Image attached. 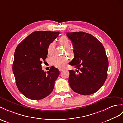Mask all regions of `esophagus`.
Masks as SVG:
<instances>
[{"label": "esophagus", "instance_id": "34e87169", "mask_svg": "<svg viewBox=\"0 0 123 123\" xmlns=\"http://www.w3.org/2000/svg\"><path fill=\"white\" fill-rule=\"evenodd\" d=\"M58 70H59V71H61L63 70V69H62V68H58Z\"/></svg>", "mask_w": 123, "mask_h": 123}]
</instances>
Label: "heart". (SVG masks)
Here are the masks:
<instances>
[{"label":"heart","mask_w":123,"mask_h":123,"mask_svg":"<svg viewBox=\"0 0 123 123\" xmlns=\"http://www.w3.org/2000/svg\"><path fill=\"white\" fill-rule=\"evenodd\" d=\"M59 43L66 47L68 53H71L73 52V49L69 47L70 40L66 36H62L58 39ZM55 44L54 42H52L47 47V53L49 55H52L55 49ZM68 58L67 57H62L57 55H54L50 58V63L51 65L58 68H62L68 62Z\"/></svg>","instance_id":"b5f03b06"}]
</instances>
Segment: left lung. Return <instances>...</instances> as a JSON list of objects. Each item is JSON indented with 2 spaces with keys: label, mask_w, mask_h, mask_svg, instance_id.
<instances>
[{
  "label": "left lung",
  "mask_w": 123,
  "mask_h": 123,
  "mask_svg": "<svg viewBox=\"0 0 123 123\" xmlns=\"http://www.w3.org/2000/svg\"><path fill=\"white\" fill-rule=\"evenodd\" d=\"M66 34L74 47V57L69 65L80 70L78 74L69 70L68 81L70 87L80 94H93L102 87L107 78L109 62L104 47L90 34L76 32Z\"/></svg>",
  "instance_id": "8db88e82"
}]
</instances>
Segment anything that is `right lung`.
<instances>
[{"instance_id":"right-lung-1","label":"right lung","mask_w":123,"mask_h":123,"mask_svg":"<svg viewBox=\"0 0 123 123\" xmlns=\"http://www.w3.org/2000/svg\"><path fill=\"white\" fill-rule=\"evenodd\" d=\"M59 32L37 31L32 33L17 46L12 66L20 92L31 100H41L48 96L59 75L52 66L45 72L41 65L45 61L49 44L58 37Z\"/></svg>"}]
</instances>
